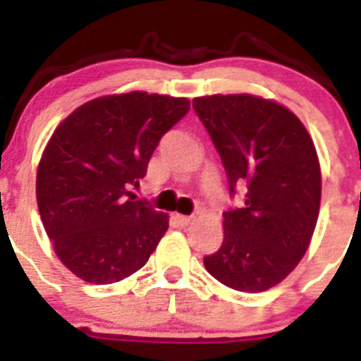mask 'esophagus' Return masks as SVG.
<instances>
[{
	"mask_svg": "<svg viewBox=\"0 0 361 361\" xmlns=\"http://www.w3.org/2000/svg\"><path fill=\"white\" fill-rule=\"evenodd\" d=\"M175 219H177V222L180 226H183V228H186V226H190L191 224V216H186V215H175Z\"/></svg>",
	"mask_w": 361,
	"mask_h": 361,
	"instance_id": "esophagus-1",
	"label": "esophagus"
}]
</instances>
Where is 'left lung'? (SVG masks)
<instances>
[{"instance_id":"left-lung-1","label":"left lung","mask_w":361,"mask_h":361,"mask_svg":"<svg viewBox=\"0 0 361 361\" xmlns=\"http://www.w3.org/2000/svg\"><path fill=\"white\" fill-rule=\"evenodd\" d=\"M193 108L231 193L245 186L244 204L224 213V240L204 266L235 291H267L298 266L317 228L322 171L314 142L302 121L273 99L202 95Z\"/></svg>"}]
</instances>
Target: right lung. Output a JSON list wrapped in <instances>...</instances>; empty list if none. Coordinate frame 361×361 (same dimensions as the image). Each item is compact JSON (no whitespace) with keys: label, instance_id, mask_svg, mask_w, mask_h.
Returning <instances> with one entry per match:
<instances>
[{"label":"right lung","instance_id":"right-lung-1","mask_svg":"<svg viewBox=\"0 0 361 361\" xmlns=\"http://www.w3.org/2000/svg\"><path fill=\"white\" fill-rule=\"evenodd\" d=\"M190 110L186 97L128 92L81 104L54 130L37 166L44 231L63 266L85 282L114 283L148 262L168 213L133 200L161 137Z\"/></svg>","mask_w":361,"mask_h":361}]
</instances>
